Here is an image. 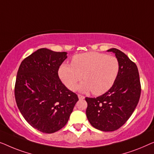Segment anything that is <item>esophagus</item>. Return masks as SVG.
Here are the masks:
<instances>
[{"mask_svg": "<svg viewBox=\"0 0 154 154\" xmlns=\"http://www.w3.org/2000/svg\"><path fill=\"white\" fill-rule=\"evenodd\" d=\"M78 98H79V99H80V100H83L85 98V97H84V96H82V95L78 94Z\"/></svg>", "mask_w": 154, "mask_h": 154, "instance_id": "obj_1", "label": "esophagus"}]
</instances>
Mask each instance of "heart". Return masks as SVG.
<instances>
[{
	"mask_svg": "<svg viewBox=\"0 0 154 154\" xmlns=\"http://www.w3.org/2000/svg\"><path fill=\"white\" fill-rule=\"evenodd\" d=\"M119 62L114 56L90 51L74 56L71 64L62 63L58 75L63 84L74 90L82 79L84 82L79 86L83 92L91 91L96 96L105 94L113 86L119 72Z\"/></svg>",
	"mask_w": 154,
	"mask_h": 154,
	"instance_id": "heart-1",
	"label": "heart"
}]
</instances>
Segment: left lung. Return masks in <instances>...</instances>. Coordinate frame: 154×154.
I'll return each instance as SVG.
<instances>
[{"instance_id":"1","label":"left lung","mask_w":154,"mask_h":154,"mask_svg":"<svg viewBox=\"0 0 154 154\" xmlns=\"http://www.w3.org/2000/svg\"><path fill=\"white\" fill-rule=\"evenodd\" d=\"M115 54L119 62V72L110 89L97 98H85L86 116L92 126L102 131H114L131 117L141 94L137 67L122 51L116 48L107 50Z\"/></svg>"}]
</instances>
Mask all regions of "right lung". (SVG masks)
Wrapping results in <instances>:
<instances>
[{"label":"right lung","instance_id":"1","mask_svg":"<svg viewBox=\"0 0 154 154\" xmlns=\"http://www.w3.org/2000/svg\"><path fill=\"white\" fill-rule=\"evenodd\" d=\"M67 54L39 49L22 60L17 72V107L26 121L42 133H53L64 127L79 100L58 77Z\"/></svg>","mask_w":154,"mask_h":154}]
</instances>
